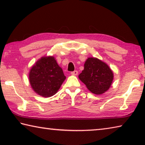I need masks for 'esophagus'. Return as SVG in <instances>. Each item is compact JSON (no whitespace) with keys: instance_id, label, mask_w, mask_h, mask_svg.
Listing matches in <instances>:
<instances>
[{"instance_id":"34e87169","label":"esophagus","mask_w":145,"mask_h":145,"mask_svg":"<svg viewBox=\"0 0 145 145\" xmlns=\"http://www.w3.org/2000/svg\"><path fill=\"white\" fill-rule=\"evenodd\" d=\"M71 74L73 75H78V71H77V70L73 71V72H71Z\"/></svg>"}]
</instances>
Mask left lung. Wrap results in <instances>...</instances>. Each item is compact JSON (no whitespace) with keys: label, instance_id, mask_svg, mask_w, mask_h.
I'll return each mask as SVG.
<instances>
[{"label":"left lung","instance_id":"1","mask_svg":"<svg viewBox=\"0 0 145 145\" xmlns=\"http://www.w3.org/2000/svg\"><path fill=\"white\" fill-rule=\"evenodd\" d=\"M78 77L91 92L100 95L111 86L113 73L105 63L97 58L89 57L85 62L84 69Z\"/></svg>","mask_w":145,"mask_h":145}]
</instances>
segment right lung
Segmentation results:
<instances>
[{"instance_id":"obj_1","label":"right lung","mask_w":145,"mask_h":145,"mask_svg":"<svg viewBox=\"0 0 145 145\" xmlns=\"http://www.w3.org/2000/svg\"><path fill=\"white\" fill-rule=\"evenodd\" d=\"M66 77L52 56L41 57L31 69L29 82L34 91L44 97L55 95Z\"/></svg>"}]
</instances>
